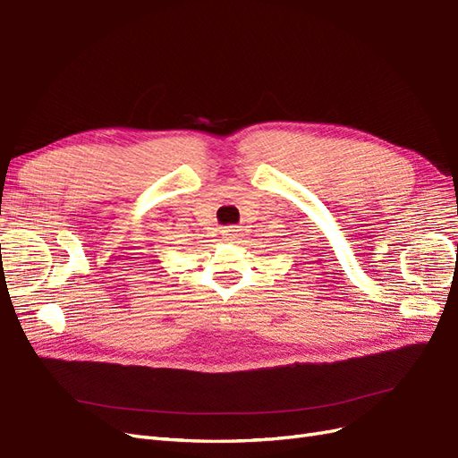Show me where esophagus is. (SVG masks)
Returning a JSON list of instances; mask_svg holds the SVG:
<instances>
[{
    "label": "esophagus",
    "instance_id": "34e87169",
    "mask_svg": "<svg viewBox=\"0 0 458 458\" xmlns=\"http://www.w3.org/2000/svg\"><path fill=\"white\" fill-rule=\"evenodd\" d=\"M225 233H226V235H228V238H233V235H235V230H233V228H232V226H230V228H228V230H225Z\"/></svg>",
    "mask_w": 458,
    "mask_h": 458
}]
</instances>
